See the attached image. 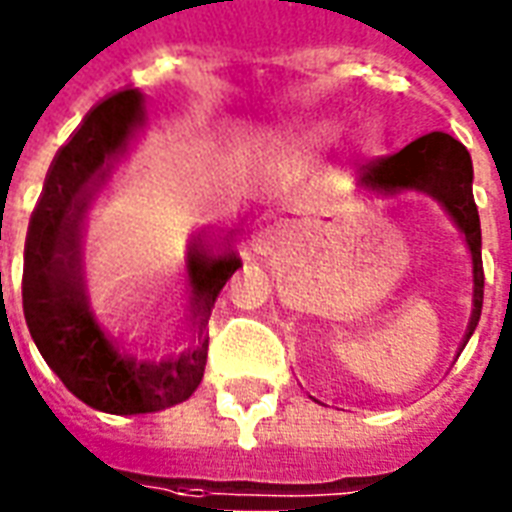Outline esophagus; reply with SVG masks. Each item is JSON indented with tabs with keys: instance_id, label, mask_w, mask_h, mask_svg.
I'll use <instances>...</instances> for the list:
<instances>
[{
	"instance_id": "34e87169",
	"label": "esophagus",
	"mask_w": 512,
	"mask_h": 512,
	"mask_svg": "<svg viewBox=\"0 0 512 512\" xmlns=\"http://www.w3.org/2000/svg\"><path fill=\"white\" fill-rule=\"evenodd\" d=\"M288 245L290 232L285 230V227H267V230L256 235L253 248H256V253H261V256H277V253L285 251Z\"/></svg>"
}]
</instances>
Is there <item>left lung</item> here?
Listing matches in <instances>:
<instances>
[{
    "mask_svg": "<svg viewBox=\"0 0 512 512\" xmlns=\"http://www.w3.org/2000/svg\"><path fill=\"white\" fill-rule=\"evenodd\" d=\"M359 185L365 190L396 195L402 190H420L436 198L447 208L457 230L465 235L470 259H473V312L468 333L460 349L476 330L484 304V267H481V222L473 200V163L470 155L455 137L444 132H431L410 142L399 153L378 158L367 166Z\"/></svg>",
    "mask_w": 512,
    "mask_h": 512,
    "instance_id": "8db88e82",
    "label": "left lung"
}]
</instances>
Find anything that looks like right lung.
I'll list each match as a JSON object with an SVG mask.
<instances>
[{
  "instance_id": "right-lung-1",
  "label": "right lung",
  "mask_w": 512,
  "mask_h": 512,
  "mask_svg": "<svg viewBox=\"0 0 512 512\" xmlns=\"http://www.w3.org/2000/svg\"><path fill=\"white\" fill-rule=\"evenodd\" d=\"M142 124L140 89L110 94L89 110L49 166L23 253V314L36 349L73 396L110 415L158 412L190 399L206 370L214 301L240 267L230 240L224 251L200 237L190 245L192 296L179 349L129 354L97 325L81 269V224Z\"/></svg>"
}]
</instances>
